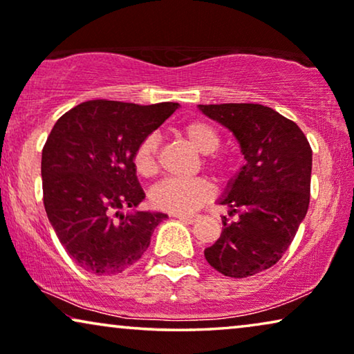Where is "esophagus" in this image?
<instances>
[{
  "label": "esophagus",
  "mask_w": 354,
  "mask_h": 354,
  "mask_svg": "<svg viewBox=\"0 0 354 354\" xmlns=\"http://www.w3.org/2000/svg\"><path fill=\"white\" fill-rule=\"evenodd\" d=\"M176 219H180L183 222H188V224H193V222L198 221V216H185V214H172Z\"/></svg>",
  "instance_id": "34e87169"
}]
</instances>
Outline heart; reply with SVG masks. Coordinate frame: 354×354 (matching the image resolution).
<instances>
[{
  "mask_svg": "<svg viewBox=\"0 0 354 354\" xmlns=\"http://www.w3.org/2000/svg\"><path fill=\"white\" fill-rule=\"evenodd\" d=\"M180 133L200 153L207 154L206 166L216 176L225 177L230 172L229 159L216 153L221 147V133L206 120L193 119L180 127ZM133 167L142 177H151L158 171V138L149 133L137 143L132 154ZM214 195L212 185L206 178H164L151 192V203L158 209L174 214H192Z\"/></svg>",
  "mask_w": 354,
  "mask_h": 354,
  "instance_id": "heart-1",
  "label": "heart"
}]
</instances>
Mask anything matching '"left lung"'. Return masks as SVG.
<instances>
[{"mask_svg":"<svg viewBox=\"0 0 354 354\" xmlns=\"http://www.w3.org/2000/svg\"><path fill=\"white\" fill-rule=\"evenodd\" d=\"M239 140L246 164L221 205L222 234L205 250L206 261L227 277L243 279L272 268L288 250L308 212L313 149L293 120L263 104H200Z\"/></svg>","mask_w":354,"mask_h":354,"instance_id":"1","label":"left lung"}]
</instances>
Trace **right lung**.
Here are the masks:
<instances>
[{"label": "right lung", "mask_w": 354, "mask_h": 354, "mask_svg": "<svg viewBox=\"0 0 354 354\" xmlns=\"http://www.w3.org/2000/svg\"><path fill=\"white\" fill-rule=\"evenodd\" d=\"M177 103L91 100L62 114L41 151L43 205L67 254L80 268L113 275L137 263L162 212L120 209L145 200L132 154Z\"/></svg>", "instance_id": "right-lung-1"}]
</instances>
